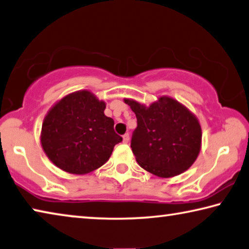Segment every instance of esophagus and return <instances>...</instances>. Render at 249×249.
<instances>
[{"label":"esophagus","mask_w":249,"mask_h":249,"mask_svg":"<svg viewBox=\"0 0 249 249\" xmlns=\"http://www.w3.org/2000/svg\"><path fill=\"white\" fill-rule=\"evenodd\" d=\"M122 138H124V142H129V140H130V136H129V133L127 132V133H124V136H122Z\"/></svg>","instance_id":"1"}]
</instances>
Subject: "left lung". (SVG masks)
<instances>
[{
  "label": "left lung",
  "instance_id": "1",
  "mask_svg": "<svg viewBox=\"0 0 249 249\" xmlns=\"http://www.w3.org/2000/svg\"><path fill=\"white\" fill-rule=\"evenodd\" d=\"M124 102L137 117L130 144L137 162L162 178L188 169L200 151L201 128L197 118L168 97L159 98L149 107L129 99Z\"/></svg>",
  "mask_w": 249,
  "mask_h": 249
}]
</instances>
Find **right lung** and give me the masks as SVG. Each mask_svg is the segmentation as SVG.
<instances>
[{
  "instance_id": "right-lung-1",
  "label": "right lung",
  "mask_w": 249,
  "mask_h": 249,
  "mask_svg": "<svg viewBox=\"0 0 249 249\" xmlns=\"http://www.w3.org/2000/svg\"><path fill=\"white\" fill-rule=\"evenodd\" d=\"M105 109V102L83 90L61 99L50 110L42 124L41 143L55 166L83 175L108 161L122 137L114 131V121Z\"/></svg>"
}]
</instances>
